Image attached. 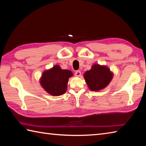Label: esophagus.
Masks as SVG:
<instances>
[{
	"label": "esophagus",
	"mask_w": 146,
	"mask_h": 146,
	"mask_svg": "<svg viewBox=\"0 0 146 146\" xmlns=\"http://www.w3.org/2000/svg\"><path fill=\"white\" fill-rule=\"evenodd\" d=\"M75 75L76 76H81V71H80V70L76 71L75 73Z\"/></svg>",
	"instance_id": "34e87169"
}]
</instances>
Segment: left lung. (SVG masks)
Returning <instances> with one entry per match:
<instances>
[{"mask_svg": "<svg viewBox=\"0 0 146 146\" xmlns=\"http://www.w3.org/2000/svg\"><path fill=\"white\" fill-rule=\"evenodd\" d=\"M83 76L89 89L92 91H98L108 85L113 78V73L106 66L94 64Z\"/></svg>", "mask_w": 146, "mask_h": 146, "instance_id": "8db88e82", "label": "left lung"}]
</instances>
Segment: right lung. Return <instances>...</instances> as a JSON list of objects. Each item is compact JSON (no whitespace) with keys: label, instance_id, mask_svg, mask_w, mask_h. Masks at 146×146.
<instances>
[{"label":"right lung","instance_id":"obj_1","mask_svg":"<svg viewBox=\"0 0 146 146\" xmlns=\"http://www.w3.org/2000/svg\"><path fill=\"white\" fill-rule=\"evenodd\" d=\"M72 76L73 73L71 71L63 70L59 65H55L43 72L40 83L49 94L60 96L66 92L68 80Z\"/></svg>","mask_w":146,"mask_h":146}]
</instances>
